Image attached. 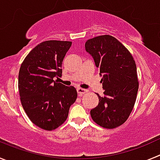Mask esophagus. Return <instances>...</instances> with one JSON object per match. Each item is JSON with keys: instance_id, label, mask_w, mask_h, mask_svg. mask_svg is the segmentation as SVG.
<instances>
[{"instance_id": "34e87169", "label": "esophagus", "mask_w": 160, "mask_h": 160, "mask_svg": "<svg viewBox=\"0 0 160 160\" xmlns=\"http://www.w3.org/2000/svg\"><path fill=\"white\" fill-rule=\"evenodd\" d=\"M87 91H88V90H86V89H82V88H78L77 89V92L79 95H82L83 94L87 93Z\"/></svg>"}]
</instances>
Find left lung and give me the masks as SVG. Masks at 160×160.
I'll use <instances>...</instances> for the list:
<instances>
[{"mask_svg":"<svg viewBox=\"0 0 160 160\" xmlns=\"http://www.w3.org/2000/svg\"><path fill=\"white\" fill-rule=\"evenodd\" d=\"M86 51L99 69L104 96L98 97V105L90 111L94 122L113 129L128 118L136 100L138 82L135 62L128 49L110 35L89 39Z\"/></svg>","mask_w":160,"mask_h":160,"instance_id":"left-lung-1","label":"left lung"}]
</instances>
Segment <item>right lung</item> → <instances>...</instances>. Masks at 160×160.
I'll use <instances>...</instances> for the list:
<instances>
[{"mask_svg":"<svg viewBox=\"0 0 160 160\" xmlns=\"http://www.w3.org/2000/svg\"><path fill=\"white\" fill-rule=\"evenodd\" d=\"M71 42L46 41L34 47L22 62L18 88L22 107L36 126L52 131L66 120L70 107L77 99V90L55 77L62 73V61Z\"/></svg>","mask_w":160,"mask_h":160,"instance_id":"obj_1","label":"right lung"}]
</instances>
